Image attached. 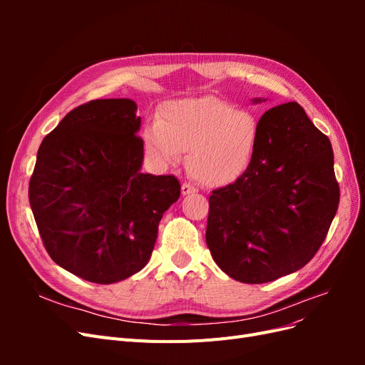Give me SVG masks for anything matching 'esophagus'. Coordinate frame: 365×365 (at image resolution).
Masks as SVG:
<instances>
[{
  "instance_id": "1",
  "label": "esophagus",
  "mask_w": 365,
  "mask_h": 365,
  "mask_svg": "<svg viewBox=\"0 0 365 365\" xmlns=\"http://www.w3.org/2000/svg\"><path fill=\"white\" fill-rule=\"evenodd\" d=\"M197 192V189L195 185H192V184H189V182H184L182 185H181V193L182 195H190V193H196Z\"/></svg>"
}]
</instances>
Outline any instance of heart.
I'll use <instances>...</instances> for the list:
<instances>
[{"instance_id": "obj_1", "label": "heart", "mask_w": 365, "mask_h": 365, "mask_svg": "<svg viewBox=\"0 0 365 365\" xmlns=\"http://www.w3.org/2000/svg\"><path fill=\"white\" fill-rule=\"evenodd\" d=\"M260 121L248 109L205 96L164 103L158 121L145 129L146 152L161 164H176L189 150L187 169L207 187H224L250 168L259 143Z\"/></svg>"}]
</instances>
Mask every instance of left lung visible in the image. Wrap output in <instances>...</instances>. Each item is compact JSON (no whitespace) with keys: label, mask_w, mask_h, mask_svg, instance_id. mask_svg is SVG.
I'll return each mask as SVG.
<instances>
[{"label":"left lung","mask_w":365,"mask_h":365,"mask_svg":"<svg viewBox=\"0 0 365 365\" xmlns=\"http://www.w3.org/2000/svg\"><path fill=\"white\" fill-rule=\"evenodd\" d=\"M259 121L250 168L208 200L207 247L217 267L242 283H267L303 268L339 204L332 145L304 109L288 102Z\"/></svg>","instance_id":"1"}]
</instances>
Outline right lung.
I'll list each match as a JSON object with an SVG mask.
<instances>
[{
	"instance_id": "add662e5",
	"label": "right lung",
	"mask_w": 365,
	"mask_h": 365,
	"mask_svg": "<svg viewBox=\"0 0 365 365\" xmlns=\"http://www.w3.org/2000/svg\"><path fill=\"white\" fill-rule=\"evenodd\" d=\"M129 98L74 108L42 140L29 201L59 267L109 284L146 267L158 224L181 193L173 175L141 173V118Z\"/></svg>"
}]
</instances>
